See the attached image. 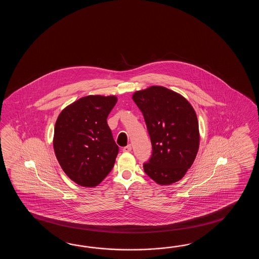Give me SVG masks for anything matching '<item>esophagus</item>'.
Masks as SVG:
<instances>
[{"label": "esophagus", "mask_w": 259, "mask_h": 259, "mask_svg": "<svg viewBox=\"0 0 259 259\" xmlns=\"http://www.w3.org/2000/svg\"><path fill=\"white\" fill-rule=\"evenodd\" d=\"M132 151V145L131 144H128L127 146H125L124 148H123V152L124 153H130Z\"/></svg>", "instance_id": "esophagus-1"}]
</instances>
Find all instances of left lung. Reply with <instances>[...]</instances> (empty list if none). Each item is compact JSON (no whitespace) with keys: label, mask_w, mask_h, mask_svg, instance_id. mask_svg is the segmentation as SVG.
I'll return each mask as SVG.
<instances>
[{"label":"left lung","mask_w":259,"mask_h":259,"mask_svg":"<svg viewBox=\"0 0 259 259\" xmlns=\"http://www.w3.org/2000/svg\"><path fill=\"white\" fill-rule=\"evenodd\" d=\"M132 99L143 113L153 148L144 172L161 185L180 181L198 152V120L193 106L161 86L136 92Z\"/></svg>","instance_id":"8db88e82"}]
</instances>
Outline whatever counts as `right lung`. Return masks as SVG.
<instances>
[{"instance_id":"add662e5","label":"right lung","mask_w":259,"mask_h":259,"mask_svg":"<svg viewBox=\"0 0 259 259\" xmlns=\"http://www.w3.org/2000/svg\"><path fill=\"white\" fill-rule=\"evenodd\" d=\"M116 102V96L89 95L66 106L56 120V158L80 186H97L115 165L118 146L106 119Z\"/></svg>"}]
</instances>
